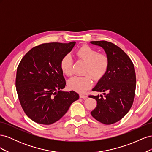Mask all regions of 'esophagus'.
I'll return each mask as SVG.
<instances>
[{
    "instance_id": "obj_1",
    "label": "esophagus",
    "mask_w": 152,
    "mask_h": 152,
    "mask_svg": "<svg viewBox=\"0 0 152 152\" xmlns=\"http://www.w3.org/2000/svg\"><path fill=\"white\" fill-rule=\"evenodd\" d=\"M80 98L83 99H86L87 98V96L86 95H83V94H80Z\"/></svg>"
}]
</instances>
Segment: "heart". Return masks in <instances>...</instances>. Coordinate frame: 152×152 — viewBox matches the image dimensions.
<instances>
[{"label":"heart","mask_w":152,"mask_h":152,"mask_svg":"<svg viewBox=\"0 0 152 152\" xmlns=\"http://www.w3.org/2000/svg\"><path fill=\"white\" fill-rule=\"evenodd\" d=\"M78 58L87 63L85 74H89L96 80L101 79L107 73L109 65V58L107 55L99 54L97 50L94 48L84 45L77 50L76 53ZM73 58L70 54H66L61 59V68L64 73L67 76L73 75ZM70 88L80 93H84L91 87L93 80L90 75L84 77H74L68 82Z\"/></svg>","instance_id":"1"}]
</instances>
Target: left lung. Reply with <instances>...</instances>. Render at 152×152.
Here are the masks:
<instances>
[{
	"label": "left lung",
	"instance_id": "left-lung-1",
	"mask_svg": "<svg viewBox=\"0 0 152 152\" xmlns=\"http://www.w3.org/2000/svg\"><path fill=\"white\" fill-rule=\"evenodd\" d=\"M90 43L103 48L110 61L107 73L92 89L102 92L104 96H89L97 102L91 113L96 120L109 125L121 120L132 107L136 82L134 66L126 53L116 45L105 40Z\"/></svg>",
	"mask_w": 152,
	"mask_h": 152
}]
</instances>
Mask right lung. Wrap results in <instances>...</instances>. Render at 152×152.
Returning a JSON list of instances; mask_svg holds the SVG:
<instances>
[{
  "label": "right lung",
  "instance_id": "obj_1",
  "mask_svg": "<svg viewBox=\"0 0 152 152\" xmlns=\"http://www.w3.org/2000/svg\"><path fill=\"white\" fill-rule=\"evenodd\" d=\"M76 42L46 43L30 49L17 68L16 91L25 113L36 123L50 125L59 121L79 98L76 92L64 91L66 82L61 59Z\"/></svg>",
  "mask_w": 152,
  "mask_h": 152
}]
</instances>
